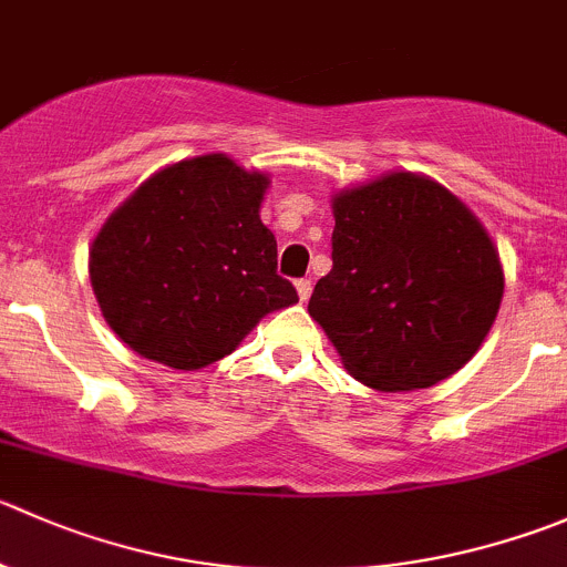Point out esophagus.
Returning a JSON list of instances; mask_svg holds the SVG:
<instances>
[{
    "mask_svg": "<svg viewBox=\"0 0 567 567\" xmlns=\"http://www.w3.org/2000/svg\"><path fill=\"white\" fill-rule=\"evenodd\" d=\"M296 293H299V301L310 299V293H312L310 279H299V282H296Z\"/></svg>",
    "mask_w": 567,
    "mask_h": 567,
    "instance_id": "1",
    "label": "esophagus"
}]
</instances>
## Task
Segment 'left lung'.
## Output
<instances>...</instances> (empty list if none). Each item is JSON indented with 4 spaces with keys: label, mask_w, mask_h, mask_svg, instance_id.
I'll use <instances>...</instances> for the list:
<instances>
[{
    "label": "left lung",
    "mask_w": 567,
    "mask_h": 567,
    "mask_svg": "<svg viewBox=\"0 0 567 567\" xmlns=\"http://www.w3.org/2000/svg\"><path fill=\"white\" fill-rule=\"evenodd\" d=\"M332 271L310 318L346 371L379 393L457 373L498 316L504 268L465 202L435 179L390 172L332 196Z\"/></svg>",
    "instance_id": "obj_1"
}]
</instances>
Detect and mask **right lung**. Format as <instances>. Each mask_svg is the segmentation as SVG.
<instances>
[{"mask_svg": "<svg viewBox=\"0 0 567 567\" xmlns=\"http://www.w3.org/2000/svg\"><path fill=\"white\" fill-rule=\"evenodd\" d=\"M268 185V174L213 152L161 168L110 213L87 274L104 321L132 351L196 371L299 301L260 221Z\"/></svg>", "mask_w": 567, "mask_h": 567, "instance_id": "right-lung-1", "label": "right lung"}]
</instances>
